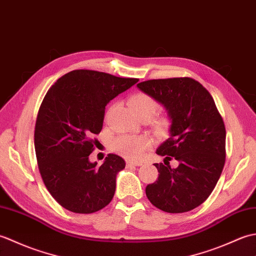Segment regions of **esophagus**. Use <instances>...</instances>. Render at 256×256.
<instances>
[{"instance_id": "obj_1", "label": "esophagus", "mask_w": 256, "mask_h": 256, "mask_svg": "<svg viewBox=\"0 0 256 256\" xmlns=\"http://www.w3.org/2000/svg\"><path fill=\"white\" fill-rule=\"evenodd\" d=\"M140 165H142V162H131V160H128V162H126V166H128V167L140 166Z\"/></svg>"}]
</instances>
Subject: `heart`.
<instances>
[{"label":"heart","instance_id":"b5f03b06","mask_svg":"<svg viewBox=\"0 0 256 256\" xmlns=\"http://www.w3.org/2000/svg\"><path fill=\"white\" fill-rule=\"evenodd\" d=\"M128 106L134 114L138 118L150 116L152 118L158 110V102H157L153 96L148 94H135L128 99ZM160 126L165 124V120H160L158 122ZM152 140L146 135H140V136H134V135H122L114 138L111 143V148L113 150L124 155L128 158H138L142 156L145 150L148 148Z\"/></svg>","mask_w":256,"mask_h":256}]
</instances>
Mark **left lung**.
I'll use <instances>...</instances> for the list:
<instances>
[{"label":"left lung","instance_id":"8db88e82","mask_svg":"<svg viewBox=\"0 0 256 256\" xmlns=\"http://www.w3.org/2000/svg\"><path fill=\"white\" fill-rule=\"evenodd\" d=\"M138 88L165 108L170 120V138L156 150L174 157L176 168L154 164L158 179L145 189L148 200L170 214H182L206 201L221 176L226 162V128L214 101L192 78L143 81Z\"/></svg>","mask_w":256,"mask_h":256}]
</instances>
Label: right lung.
Wrapping results in <instances>:
<instances>
[{
	"instance_id": "right-lung-1",
	"label": "right lung",
	"mask_w": 256,
	"mask_h": 256,
	"mask_svg": "<svg viewBox=\"0 0 256 256\" xmlns=\"http://www.w3.org/2000/svg\"><path fill=\"white\" fill-rule=\"evenodd\" d=\"M138 81L94 70H74L48 90L35 125L38 168L48 192L64 209L92 214L111 202L116 175L125 162L108 154L91 162L96 134L102 130L108 102Z\"/></svg>"
}]
</instances>
